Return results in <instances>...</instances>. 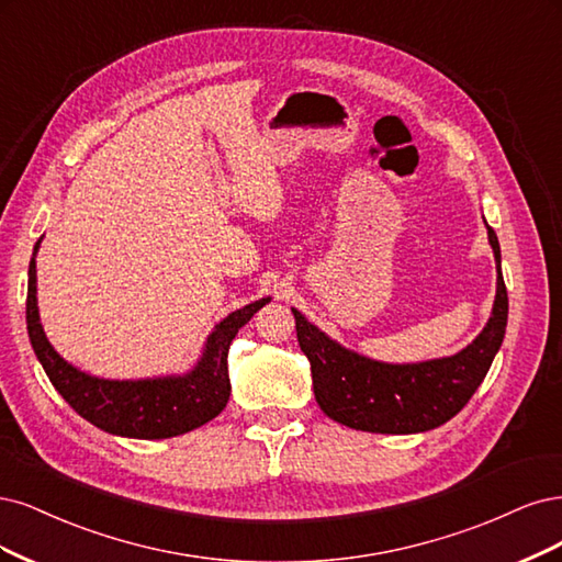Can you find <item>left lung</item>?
Masks as SVG:
<instances>
[{
  "instance_id": "1",
  "label": "left lung",
  "mask_w": 562,
  "mask_h": 562,
  "mask_svg": "<svg viewBox=\"0 0 562 562\" xmlns=\"http://www.w3.org/2000/svg\"><path fill=\"white\" fill-rule=\"evenodd\" d=\"M485 228L497 268L493 313L483 331L456 355L413 364L378 361L340 346L292 307L299 346L311 361L315 400L331 420L373 434H418L448 423L472 400L502 346L509 317L499 240L491 226Z\"/></svg>"
}]
</instances>
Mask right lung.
I'll list each match as a JSON object with an SVG mask.
<instances>
[{"instance_id":"1","label":"right lung","mask_w":562,"mask_h":562,"mask_svg":"<svg viewBox=\"0 0 562 562\" xmlns=\"http://www.w3.org/2000/svg\"><path fill=\"white\" fill-rule=\"evenodd\" d=\"M37 240L27 270V334L48 380L83 420L128 439H170L210 423L231 396L228 348L240 327L255 317L270 296L233 311L214 324L201 357L187 373L112 380L90 375L63 359L50 346L37 305Z\"/></svg>"}]
</instances>
